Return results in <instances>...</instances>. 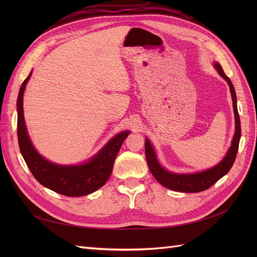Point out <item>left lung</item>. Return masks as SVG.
<instances>
[{
    "instance_id": "1",
    "label": "left lung",
    "mask_w": 257,
    "mask_h": 257,
    "mask_svg": "<svg viewBox=\"0 0 257 257\" xmlns=\"http://www.w3.org/2000/svg\"><path fill=\"white\" fill-rule=\"evenodd\" d=\"M214 67L219 74L223 77V78L227 81L229 85L231 99H232V108H234L235 113V135L231 141V146L228 149L225 158L215 165L214 167L204 170V172L195 173V174H175L170 173L168 170L164 169L158 161L157 154L154 152V149L152 145L150 144L149 139L146 138L145 143V152H146V159L148 166L153 177L157 180L164 185L165 188L177 191V192H184V193H197L205 191L209 189L210 186H212L217 180L226 175L231 166L234 165V162L236 160V155L238 152L239 147V141L241 136V126H240V118L238 113L237 108V98H236V92L234 89L230 79L225 75L222 66L219 63H214Z\"/></svg>"
}]
</instances>
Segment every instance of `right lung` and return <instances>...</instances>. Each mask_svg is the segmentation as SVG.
<instances>
[{
    "instance_id": "add662e5",
    "label": "right lung",
    "mask_w": 257,
    "mask_h": 257,
    "mask_svg": "<svg viewBox=\"0 0 257 257\" xmlns=\"http://www.w3.org/2000/svg\"><path fill=\"white\" fill-rule=\"evenodd\" d=\"M32 72L23 81L17 99V134L20 152L29 169L42 185L65 196H84L103 186L110 177L116 154L130 134L128 131L116 134L95 157L80 165H59L44 159L36 151L28 135L23 116V93Z\"/></svg>"
}]
</instances>
